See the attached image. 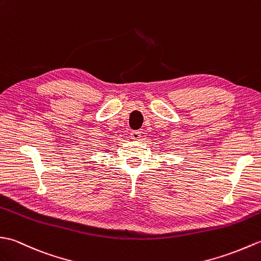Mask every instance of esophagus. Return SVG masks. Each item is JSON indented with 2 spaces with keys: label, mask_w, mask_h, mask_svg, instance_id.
Listing matches in <instances>:
<instances>
[{
  "label": "esophagus",
  "mask_w": 261,
  "mask_h": 261,
  "mask_svg": "<svg viewBox=\"0 0 261 261\" xmlns=\"http://www.w3.org/2000/svg\"><path fill=\"white\" fill-rule=\"evenodd\" d=\"M130 138H132V140H134V141H140V138H141V132L133 130V132L130 133Z\"/></svg>",
  "instance_id": "1"
}]
</instances>
